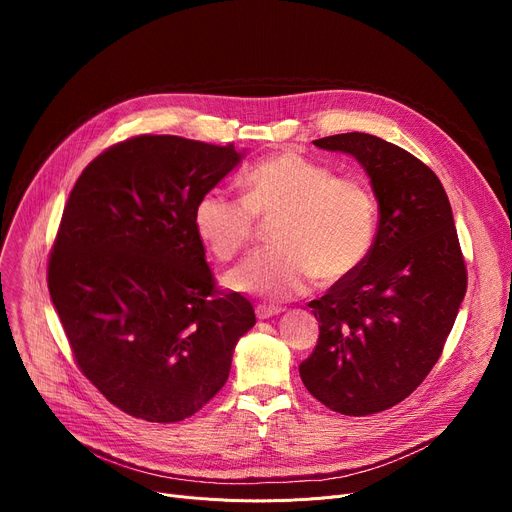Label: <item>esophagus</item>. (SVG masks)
<instances>
[{"label": "esophagus", "instance_id": "esophagus-1", "mask_svg": "<svg viewBox=\"0 0 512 512\" xmlns=\"http://www.w3.org/2000/svg\"><path fill=\"white\" fill-rule=\"evenodd\" d=\"M280 313H282V309H280V307H265V305H259V307L255 309L257 319H270V317L280 315Z\"/></svg>", "mask_w": 512, "mask_h": 512}]
</instances>
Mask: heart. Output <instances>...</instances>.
<instances>
[{
  "mask_svg": "<svg viewBox=\"0 0 512 512\" xmlns=\"http://www.w3.org/2000/svg\"><path fill=\"white\" fill-rule=\"evenodd\" d=\"M272 222L276 249L251 255L226 276L234 292L265 301L305 294L317 276L342 282L367 261L378 232L371 188L299 153H278L242 176V199L207 188L193 207V230L220 261L234 259L257 234V220Z\"/></svg>",
  "mask_w": 512,
  "mask_h": 512,
  "instance_id": "1",
  "label": "heart"
}]
</instances>
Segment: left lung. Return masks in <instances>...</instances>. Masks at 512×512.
<instances>
[{
    "label": "left lung",
    "mask_w": 512,
    "mask_h": 512,
    "mask_svg": "<svg viewBox=\"0 0 512 512\" xmlns=\"http://www.w3.org/2000/svg\"><path fill=\"white\" fill-rule=\"evenodd\" d=\"M313 145L359 161L380 222L361 270L309 303L319 338L299 373L328 409L373 415L405 400L440 359L467 292L465 259L444 186L423 161L365 132Z\"/></svg>",
    "instance_id": "obj_1"
}]
</instances>
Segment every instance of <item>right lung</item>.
<instances>
[{"label":"right lung","instance_id":"obj_1","mask_svg":"<svg viewBox=\"0 0 512 512\" xmlns=\"http://www.w3.org/2000/svg\"><path fill=\"white\" fill-rule=\"evenodd\" d=\"M245 157L174 134H143L78 176L47 267L76 365L124 413L176 423L228 380L253 305L220 294L193 207Z\"/></svg>","mask_w":512,"mask_h":512}]
</instances>
